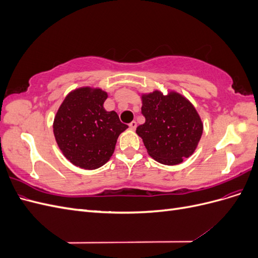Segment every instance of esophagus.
<instances>
[{
  "label": "esophagus",
  "mask_w": 258,
  "mask_h": 258,
  "mask_svg": "<svg viewBox=\"0 0 258 258\" xmlns=\"http://www.w3.org/2000/svg\"><path fill=\"white\" fill-rule=\"evenodd\" d=\"M129 128H130L131 130H136V128H137V121H136V120H132V121L129 123Z\"/></svg>",
  "instance_id": "esophagus-1"
}]
</instances>
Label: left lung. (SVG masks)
<instances>
[{
  "instance_id": "1",
  "label": "left lung",
  "mask_w": 258,
  "mask_h": 258,
  "mask_svg": "<svg viewBox=\"0 0 258 258\" xmlns=\"http://www.w3.org/2000/svg\"><path fill=\"white\" fill-rule=\"evenodd\" d=\"M145 122L137 128L148 155L162 165H178L196 150L204 123L195 106L179 93L155 90L142 95Z\"/></svg>"
}]
</instances>
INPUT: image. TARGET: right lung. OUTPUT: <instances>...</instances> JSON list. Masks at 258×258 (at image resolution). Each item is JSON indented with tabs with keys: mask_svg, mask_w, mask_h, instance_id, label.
I'll return each mask as SVG.
<instances>
[{
	"mask_svg": "<svg viewBox=\"0 0 258 258\" xmlns=\"http://www.w3.org/2000/svg\"><path fill=\"white\" fill-rule=\"evenodd\" d=\"M107 93L82 87L71 91L54 116L53 135L64 157L74 166L95 170L110 160L119 135L128 128L103 104Z\"/></svg>",
	"mask_w": 258,
	"mask_h": 258,
	"instance_id": "add662e5",
	"label": "right lung"
}]
</instances>
